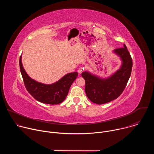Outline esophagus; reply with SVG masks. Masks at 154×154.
I'll return each mask as SVG.
<instances>
[{
	"mask_svg": "<svg viewBox=\"0 0 154 154\" xmlns=\"http://www.w3.org/2000/svg\"><path fill=\"white\" fill-rule=\"evenodd\" d=\"M83 69L82 68H79V70H78V72H79V74H81V73L83 72Z\"/></svg>",
	"mask_w": 154,
	"mask_h": 154,
	"instance_id": "esophagus-1",
	"label": "esophagus"
}]
</instances>
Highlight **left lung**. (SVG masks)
Masks as SVG:
<instances>
[{"label":"left lung","mask_w":154,"mask_h":154,"mask_svg":"<svg viewBox=\"0 0 154 154\" xmlns=\"http://www.w3.org/2000/svg\"><path fill=\"white\" fill-rule=\"evenodd\" d=\"M113 52L121 60V66L112 75L105 79L85 71L82 76L85 80V91L93 103L103 104L117 99L123 92L132 69V59L127 47L115 49Z\"/></svg>","instance_id":"left-lung-1"}]
</instances>
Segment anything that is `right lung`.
I'll list each match as a JSON object with an SVG mask.
<instances>
[{"instance_id": "right-lung-1", "label": "right lung", "mask_w": 154, "mask_h": 154, "mask_svg": "<svg viewBox=\"0 0 154 154\" xmlns=\"http://www.w3.org/2000/svg\"><path fill=\"white\" fill-rule=\"evenodd\" d=\"M20 71L28 92L38 101L47 104L55 105L61 103L66 97L70 87L77 79V72L68 73L52 84H45L32 79L26 72L22 55L19 59Z\"/></svg>"}]
</instances>
